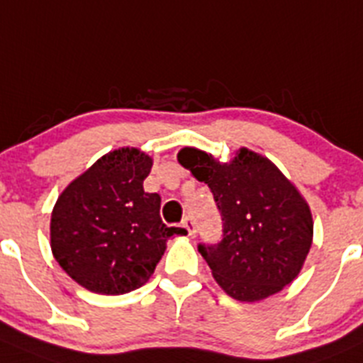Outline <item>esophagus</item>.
Returning a JSON list of instances; mask_svg holds the SVG:
<instances>
[{
	"instance_id": "esophagus-1",
	"label": "esophagus",
	"mask_w": 363,
	"mask_h": 363,
	"mask_svg": "<svg viewBox=\"0 0 363 363\" xmlns=\"http://www.w3.org/2000/svg\"><path fill=\"white\" fill-rule=\"evenodd\" d=\"M182 226L187 230V235L189 237H194L196 235V224H194V219L192 217H185L184 223H182Z\"/></svg>"
}]
</instances>
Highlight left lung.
Wrapping results in <instances>:
<instances>
[{
    "label": "left lung",
    "mask_w": 363,
    "mask_h": 363,
    "mask_svg": "<svg viewBox=\"0 0 363 363\" xmlns=\"http://www.w3.org/2000/svg\"><path fill=\"white\" fill-rule=\"evenodd\" d=\"M178 162L208 185L223 217V240L198 246L219 287L255 303L294 281L312 247L313 219L291 179L247 147L230 162L184 147Z\"/></svg>",
    "instance_id": "8db88e82"
}]
</instances>
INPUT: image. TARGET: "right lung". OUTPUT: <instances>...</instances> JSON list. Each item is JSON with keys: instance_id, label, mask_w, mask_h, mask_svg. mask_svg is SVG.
Listing matches in <instances>:
<instances>
[{"instance_id": "1", "label": "right lung", "mask_w": 363, "mask_h": 363, "mask_svg": "<svg viewBox=\"0 0 363 363\" xmlns=\"http://www.w3.org/2000/svg\"><path fill=\"white\" fill-rule=\"evenodd\" d=\"M153 158L137 147L103 155L58 196L51 253L87 291L119 296L143 287L169 237L185 233L160 219V196L144 192Z\"/></svg>"}]
</instances>
